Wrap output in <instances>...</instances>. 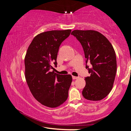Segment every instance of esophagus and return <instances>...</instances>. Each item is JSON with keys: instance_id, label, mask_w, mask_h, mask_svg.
I'll return each mask as SVG.
<instances>
[{"instance_id": "1", "label": "esophagus", "mask_w": 131, "mask_h": 131, "mask_svg": "<svg viewBox=\"0 0 131 131\" xmlns=\"http://www.w3.org/2000/svg\"><path fill=\"white\" fill-rule=\"evenodd\" d=\"M72 78H73V80H75V79H77L79 78L78 77H76V76H72Z\"/></svg>"}]
</instances>
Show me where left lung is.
<instances>
[{"label":"left lung","mask_w":131,"mask_h":131,"mask_svg":"<svg viewBox=\"0 0 131 131\" xmlns=\"http://www.w3.org/2000/svg\"><path fill=\"white\" fill-rule=\"evenodd\" d=\"M83 46L90 77H85L82 94L87 100L98 101L109 94L115 80L117 61L115 51L108 40L101 33L92 30H74L71 33Z\"/></svg>","instance_id":"8db88e82"}]
</instances>
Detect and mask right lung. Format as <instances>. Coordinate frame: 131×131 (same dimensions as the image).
I'll use <instances>...</instances> for the list:
<instances>
[{"instance_id":"add662e5","label":"right lung","mask_w":131,"mask_h":131,"mask_svg":"<svg viewBox=\"0 0 131 131\" xmlns=\"http://www.w3.org/2000/svg\"><path fill=\"white\" fill-rule=\"evenodd\" d=\"M71 29L41 33L31 42L25 57V76L30 92L41 105L57 107L67 100L72 82L70 74L51 72L57 66L59 47L69 36Z\"/></svg>"}]
</instances>
